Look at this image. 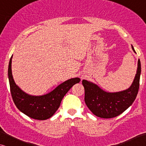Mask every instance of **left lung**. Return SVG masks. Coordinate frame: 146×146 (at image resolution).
<instances>
[{"mask_svg":"<svg viewBox=\"0 0 146 146\" xmlns=\"http://www.w3.org/2000/svg\"><path fill=\"white\" fill-rule=\"evenodd\" d=\"M131 48L136 53L133 46ZM140 74L141 63L138 59L136 74L132 84L127 89L115 92H106L96 84L83 80L86 104L98 117L111 118L117 116L126 110L134 102L138 92Z\"/></svg>","mask_w":146,"mask_h":146,"instance_id":"1","label":"left lung"}]
</instances>
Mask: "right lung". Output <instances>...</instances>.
Returning <instances> with one entry per match:
<instances>
[{
    "mask_svg": "<svg viewBox=\"0 0 146 146\" xmlns=\"http://www.w3.org/2000/svg\"><path fill=\"white\" fill-rule=\"evenodd\" d=\"M12 56L9 61L8 76L13 100L21 112L33 119L45 120L51 117L58 109L62 100L69 90L79 83V78H73L64 82L46 94L33 96L24 92L14 80L12 74Z\"/></svg>",
    "mask_w": 146,
    "mask_h": 146,
    "instance_id": "1",
    "label": "right lung"
}]
</instances>
